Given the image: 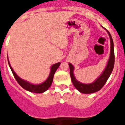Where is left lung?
<instances>
[{"label": "left lung", "instance_id": "left-lung-1", "mask_svg": "<svg viewBox=\"0 0 125 125\" xmlns=\"http://www.w3.org/2000/svg\"><path fill=\"white\" fill-rule=\"evenodd\" d=\"M107 32L110 36V42H111V51H110V59L108 60L106 67L105 69L104 70L103 73L101 74V76L98 79H96L94 82L90 84H83L79 82L74 76V66L71 63H69V68H70V76L73 84H74L75 88L78 89L79 92L82 93L90 94L100 91V89L103 87L104 85L105 84L106 82L112 73L115 64L114 44H113V39L111 37L110 32L108 31H107Z\"/></svg>", "mask_w": 125, "mask_h": 125}]
</instances>
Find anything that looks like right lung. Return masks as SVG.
<instances>
[{
    "mask_svg": "<svg viewBox=\"0 0 125 125\" xmlns=\"http://www.w3.org/2000/svg\"><path fill=\"white\" fill-rule=\"evenodd\" d=\"M7 59H8V58H7ZM8 63L10 66V68L11 71L12 72L14 78L16 79L17 83L21 85V86L24 89H25L27 91H30V92L35 93H44V91H46V90L48 89V88L51 86V85L52 83L53 78H54V75L55 72H56L57 69L59 68L61 64V62H57V63L54 64H53L51 68V72L50 74H49V77L44 82L41 84H32L26 81H24L22 79H21V78H20L14 71L13 69L12 68L10 65L9 60Z\"/></svg>",
    "mask_w": 125,
    "mask_h": 125,
    "instance_id": "1",
    "label": "right lung"
}]
</instances>
